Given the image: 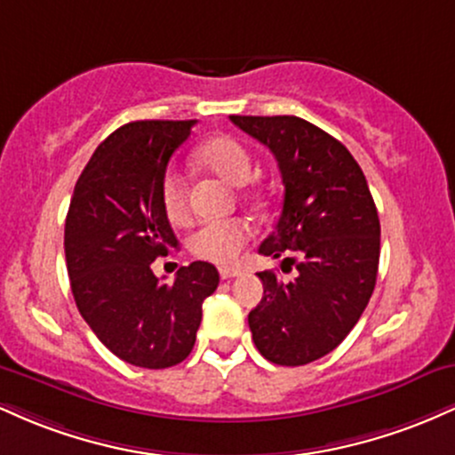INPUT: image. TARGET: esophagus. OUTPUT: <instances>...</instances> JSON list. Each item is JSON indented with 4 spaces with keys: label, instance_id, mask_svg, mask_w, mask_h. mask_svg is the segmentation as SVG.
Masks as SVG:
<instances>
[{
    "label": "esophagus",
    "instance_id": "34e87169",
    "mask_svg": "<svg viewBox=\"0 0 455 455\" xmlns=\"http://www.w3.org/2000/svg\"><path fill=\"white\" fill-rule=\"evenodd\" d=\"M239 274H242V271L235 269V267H220V278L222 280H231V278H235V275H239Z\"/></svg>",
    "mask_w": 455,
    "mask_h": 455
}]
</instances>
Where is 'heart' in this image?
Here are the masks:
<instances>
[{"label": "heart", "mask_w": 455, "mask_h": 455, "mask_svg": "<svg viewBox=\"0 0 455 455\" xmlns=\"http://www.w3.org/2000/svg\"><path fill=\"white\" fill-rule=\"evenodd\" d=\"M196 162L207 171L222 177L231 186L248 184L254 171V160L250 149L235 137H216L201 145L196 151ZM162 207L169 220L180 222L188 212L186 181L177 171H166L160 186ZM250 239V227L243 220L205 222L188 239V250L198 259L213 263H231L237 259L239 250Z\"/></svg>", "instance_id": "obj_1"}]
</instances>
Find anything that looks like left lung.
Instances as JSON below:
<instances>
[{
    "label": "left lung",
    "instance_id": "left-lung-1",
    "mask_svg": "<svg viewBox=\"0 0 455 455\" xmlns=\"http://www.w3.org/2000/svg\"><path fill=\"white\" fill-rule=\"evenodd\" d=\"M278 160L284 203L259 254L295 265L282 282L260 271L263 299L248 315L259 353L306 365L331 353L363 315L377 284L380 222L363 171L338 139L295 115H231Z\"/></svg>",
    "mask_w": 455,
    "mask_h": 455
}]
</instances>
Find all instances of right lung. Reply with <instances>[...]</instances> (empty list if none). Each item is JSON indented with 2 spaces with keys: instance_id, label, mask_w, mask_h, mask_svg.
I'll return each instance as SVG.
<instances>
[{
  "instance_id": "add662e5",
  "label": "right lung",
  "mask_w": 455,
  "mask_h": 455,
  "mask_svg": "<svg viewBox=\"0 0 455 455\" xmlns=\"http://www.w3.org/2000/svg\"><path fill=\"white\" fill-rule=\"evenodd\" d=\"M195 124L145 119L115 130L83 169L66 216V265L78 312L108 351L139 368L184 362L203 301L220 282L205 260L180 267L173 284L151 271L156 259L177 248L160 186Z\"/></svg>"
}]
</instances>
